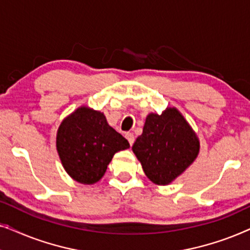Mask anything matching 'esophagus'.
<instances>
[{
  "label": "esophagus",
  "instance_id": "esophagus-1",
  "mask_svg": "<svg viewBox=\"0 0 250 250\" xmlns=\"http://www.w3.org/2000/svg\"><path fill=\"white\" fill-rule=\"evenodd\" d=\"M125 136H126V139H127V141L129 142V145L132 146L133 143H134V140H135L134 134H133V133H126Z\"/></svg>",
  "mask_w": 250,
  "mask_h": 250
}]
</instances>
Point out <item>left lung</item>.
Returning <instances> with one entry per match:
<instances>
[{"label":"left lung","mask_w":250,"mask_h":250,"mask_svg":"<svg viewBox=\"0 0 250 250\" xmlns=\"http://www.w3.org/2000/svg\"><path fill=\"white\" fill-rule=\"evenodd\" d=\"M146 175L156 184H168L196 159L199 141L183 116L169 108L150 114L143 133L132 146Z\"/></svg>","instance_id":"obj_1"}]
</instances>
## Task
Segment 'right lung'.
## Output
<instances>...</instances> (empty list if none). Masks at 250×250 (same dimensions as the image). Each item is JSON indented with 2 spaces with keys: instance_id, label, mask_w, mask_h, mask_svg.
I'll use <instances>...</instances> for the list:
<instances>
[{
  "instance_id": "add662e5",
  "label": "right lung",
  "mask_w": 250,
  "mask_h": 250,
  "mask_svg": "<svg viewBox=\"0 0 250 250\" xmlns=\"http://www.w3.org/2000/svg\"><path fill=\"white\" fill-rule=\"evenodd\" d=\"M129 143L108 125L104 115L80 108L61 123L57 150L67 173L84 184H93L104 175L116 152Z\"/></svg>"
}]
</instances>
